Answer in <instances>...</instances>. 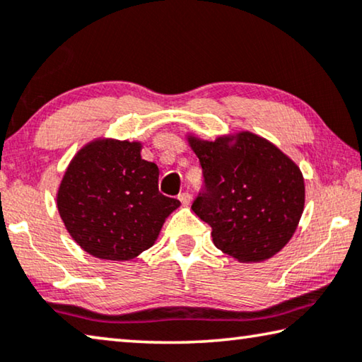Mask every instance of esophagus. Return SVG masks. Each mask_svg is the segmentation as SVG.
Here are the masks:
<instances>
[{
  "mask_svg": "<svg viewBox=\"0 0 362 362\" xmlns=\"http://www.w3.org/2000/svg\"><path fill=\"white\" fill-rule=\"evenodd\" d=\"M179 199H180V203L183 206H188V204H190V202H192V197H190V193L183 192V193L179 194Z\"/></svg>",
  "mask_w": 362,
  "mask_h": 362,
  "instance_id": "1",
  "label": "esophagus"
}]
</instances>
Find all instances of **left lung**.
<instances>
[{"label": "left lung", "mask_w": 362, "mask_h": 362, "mask_svg": "<svg viewBox=\"0 0 362 362\" xmlns=\"http://www.w3.org/2000/svg\"><path fill=\"white\" fill-rule=\"evenodd\" d=\"M203 168L204 188L192 209L212 242L240 262H261L293 237L305 209V179L286 154L251 132L214 141L187 135Z\"/></svg>", "instance_id": "left-lung-1"}]
</instances>
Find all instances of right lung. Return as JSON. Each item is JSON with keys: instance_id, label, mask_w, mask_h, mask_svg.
Instances as JSON below:
<instances>
[{"instance_id": "obj_1", "label": "right lung", "mask_w": 362, "mask_h": 362, "mask_svg": "<svg viewBox=\"0 0 362 362\" xmlns=\"http://www.w3.org/2000/svg\"><path fill=\"white\" fill-rule=\"evenodd\" d=\"M141 143L95 139L69 163L56 193L67 232L88 255L130 261L151 248L180 206L159 193V169L141 159Z\"/></svg>"}]
</instances>
